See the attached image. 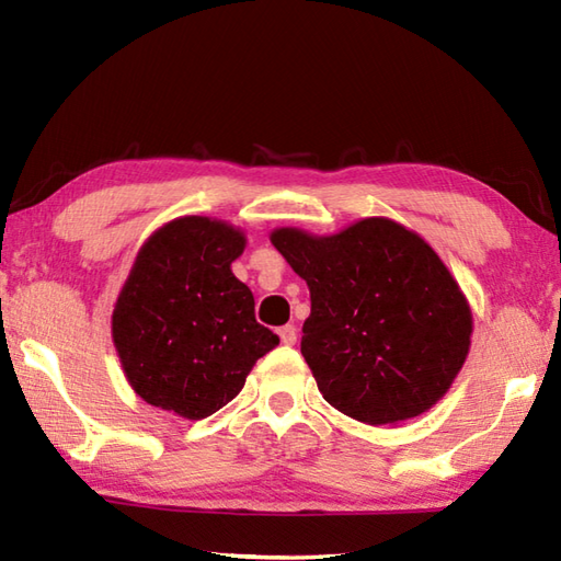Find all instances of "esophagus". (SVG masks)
Instances as JSON below:
<instances>
[{"mask_svg": "<svg viewBox=\"0 0 561 561\" xmlns=\"http://www.w3.org/2000/svg\"><path fill=\"white\" fill-rule=\"evenodd\" d=\"M279 337H282L284 344H294V342H296V328H294V325L279 328Z\"/></svg>", "mask_w": 561, "mask_h": 561, "instance_id": "1", "label": "esophagus"}]
</instances>
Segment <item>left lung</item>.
Segmentation results:
<instances>
[{"label": "left lung", "instance_id": "8db88e82", "mask_svg": "<svg viewBox=\"0 0 561 561\" xmlns=\"http://www.w3.org/2000/svg\"><path fill=\"white\" fill-rule=\"evenodd\" d=\"M311 291L301 354L323 398L364 424H398L446 396L465 364L472 313L422 236L371 217L340 233L270 236Z\"/></svg>", "mask_w": 561, "mask_h": 561}]
</instances>
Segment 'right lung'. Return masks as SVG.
I'll list each match as a JSON object with an SVG mask.
<instances>
[{"instance_id":"add662e5","label":"right lung","mask_w":561,"mask_h":561,"mask_svg":"<svg viewBox=\"0 0 561 561\" xmlns=\"http://www.w3.org/2000/svg\"><path fill=\"white\" fill-rule=\"evenodd\" d=\"M245 236L209 217L163 224L141 245L113 311V342L137 396L205 420L241 392L279 344L255 320V299L231 272Z\"/></svg>"}]
</instances>
